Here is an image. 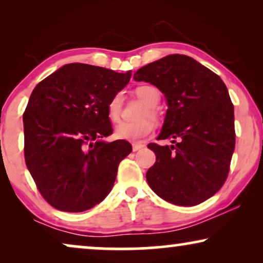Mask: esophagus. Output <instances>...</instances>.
Instances as JSON below:
<instances>
[{"label":"esophagus","mask_w":263,"mask_h":263,"mask_svg":"<svg viewBox=\"0 0 263 263\" xmlns=\"http://www.w3.org/2000/svg\"><path fill=\"white\" fill-rule=\"evenodd\" d=\"M143 147H145V145H142V143H138V142L133 143V151H134V152H136V151L143 148Z\"/></svg>","instance_id":"esophagus-1"}]
</instances>
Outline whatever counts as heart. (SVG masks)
I'll return each mask as SVG.
<instances>
[{"mask_svg": "<svg viewBox=\"0 0 263 263\" xmlns=\"http://www.w3.org/2000/svg\"><path fill=\"white\" fill-rule=\"evenodd\" d=\"M136 95L145 102L148 107L143 112L145 120L140 122H122L117 125L115 134L118 139L128 140V141H139L145 139L146 136L152 134L154 129V123L149 118L156 120L158 114L156 107L160 100L159 91L151 85H142L136 88ZM122 105H123V92H117L112 96V98L107 103V116L111 122H118L121 118Z\"/></svg>", "mask_w": 263, "mask_h": 263, "instance_id": "b5f03b06", "label": "heart"}]
</instances>
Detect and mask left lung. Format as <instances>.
Segmentation results:
<instances>
[{"mask_svg": "<svg viewBox=\"0 0 263 263\" xmlns=\"http://www.w3.org/2000/svg\"><path fill=\"white\" fill-rule=\"evenodd\" d=\"M135 81L149 82L165 96L166 115L158 140L149 143L156 163L146 174L151 189L167 202L195 206L228 178L235 151V115L220 78L185 55H168L140 68Z\"/></svg>", "mask_w": 263, "mask_h": 263, "instance_id": "obj_1", "label": "left lung"}]
</instances>
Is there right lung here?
Returning <instances> with one entry per match:
<instances>
[{
  "label": "right lung",
  "instance_id": "obj_1",
  "mask_svg": "<svg viewBox=\"0 0 263 263\" xmlns=\"http://www.w3.org/2000/svg\"><path fill=\"white\" fill-rule=\"evenodd\" d=\"M85 63H69L39 82L24 112L25 161L42 196L56 210L84 212L112 189L132 145L112 142L107 103L130 80Z\"/></svg>",
  "mask_w": 263,
  "mask_h": 263
}]
</instances>
